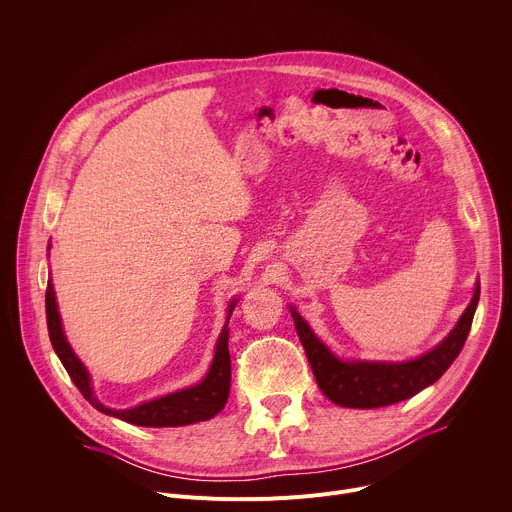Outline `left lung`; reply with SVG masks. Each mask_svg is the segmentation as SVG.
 <instances>
[{
  "mask_svg": "<svg viewBox=\"0 0 512 512\" xmlns=\"http://www.w3.org/2000/svg\"><path fill=\"white\" fill-rule=\"evenodd\" d=\"M478 300L480 283H476L474 298L450 336L427 354L407 362H342L316 338L294 308L291 318L322 393L342 407L377 409L417 395L450 369L470 334Z\"/></svg>",
  "mask_w": 512,
  "mask_h": 512,
  "instance_id": "1",
  "label": "left lung"
}]
</instances>
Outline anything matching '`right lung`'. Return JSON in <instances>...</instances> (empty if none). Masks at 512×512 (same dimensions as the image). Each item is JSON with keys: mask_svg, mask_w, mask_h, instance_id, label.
Here are the masks:
<instances>
[{"mask_svg": "<svg viewBox=\"0 0 512 512\" xmlns=\"http://www.w3.org/2000/svg\"><path fill=\"white\" fill-rule=\"evenodd\" d=\"M48 249H50V245H48ZM235 304L237 302L233 300V304L229 308V318H231ZM46 324H48V336H50L52 348L58 354L68 377L72 379V383L77 385V389L83 393V397L101 413H107V415L119 417L127 423L143 425V427H178V425H188V423L206 421V419L214 417L216 413L223 411V407L229 399L231 354H229V328L227 326L223 328L221 336H218L210 371L200 385L166 395V397L150 401V403H143L133 409H117L115 411L97 401V397L93 395L85 367L64 338L50 279L46 285Z\"/></svg>", "mask_w": 512, "mask_h": 512, "instance_id": "add662e5", "label": "right lung"}]
</instances>
